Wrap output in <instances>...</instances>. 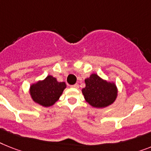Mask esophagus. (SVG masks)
Here are the masks:
<instances>
[{
	"instance_id": "1",
	"label": "esophagus",
	"mask_w": 151,
	"mask_h": 151,
	"mask_svg": "<svg viewBox=\"0 0 151 151\" xmlns=\"http://www.w3.org/2000/svg\"><path fill=\"white\" fill-rule=\"evenodd\" d=\"M71 87L72 88H74V89H78V87H79V86H78V84H75V85H73V86H71Z\"/></svg>"
}]
</instances>
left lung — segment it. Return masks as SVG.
<instances>
[{"mask_svg": "<svg viewBox=\"0 0 151 151\" xmlns=\"http://www.w3.org/2000/svg\"><path fill=\"white\" fill-rule=\"evenodd\" d=\"M86 87L82 89L84 98L93 107L104 108L114 103L117 97V88L114 83L107 82L96 74L85 79Z\"/></svg>", "mask_w": 151, "mask_h": 151, "instance_id": "8db88e82", "label": "left lung"}]
</instances>
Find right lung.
<instances>
[{
    "label": "right lung",
    "mask_w": 151,
    "mask_h": 151,
    "mask_svg": "<svg viewBox=\"0 0 151 151\" xmlns=\"http://www.w3.org/2000/svg\"><path fill=\"white\" fill-rule=\"evenodd\" d=\"M65 88V83H59L55 77L48 76L44 80L38 81L30 86V95L35 103L48 107L58 100Z\"/></svg>",
    "instance_id": "add662e5"
}]
</instances>
